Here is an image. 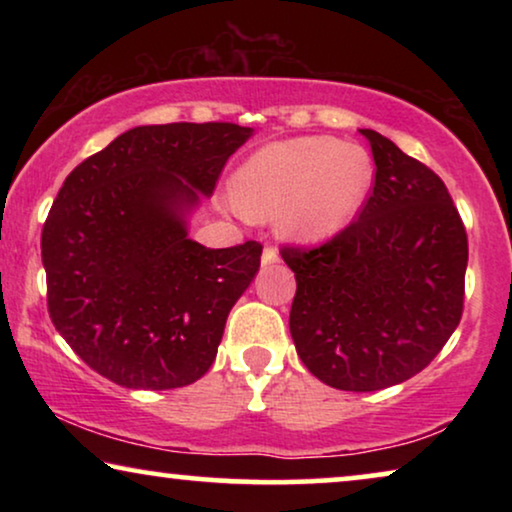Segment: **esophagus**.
I'll use <instances>...</instances> for the list:
<instances>
[{
    "label": "esophagus",
    "instance_id": "1",
    "mask_svg": "<svg viewBox=\"0 0 512 512\" xmlns=\"http://www.w3.org/2000/svg\"><path fill=\"white\" fill-rule=\"evenodd\" d=\"M275 263H279L277 249L265 247V249H263V256H261V265H263V268H268V265H275Z\"/></svg>",
    "mask_w": 512,
    "mask_h": 512
}]
</instances>
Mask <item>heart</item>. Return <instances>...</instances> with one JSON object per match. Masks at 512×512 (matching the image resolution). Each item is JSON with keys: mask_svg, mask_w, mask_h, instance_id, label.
<instances>
[{"mask_svg": "<svg viewBox=\"0 0 512 512\" xmlns=\"http://www.w3.org/2000/svg\"><path fill=\"white\" fill-rule=\"evenodd\" d=\"M375 179L370 153L335 137H296L263 146L233 177L237 209L249 219L277 214L289 240L319 242L345 230Z\"/></svg>", "mask_w": 512, "mask_h": 512, "instance_id": "obj_1", "label": "heart"}]
</instances>
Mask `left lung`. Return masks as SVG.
<instances>
[{"mask_svg":"<svg viewBox=\"0 0 512 512\" xmlns=\"http://www.w3.org/2000/svg\"><path fill=\"white\" fill-rule=\"evenodd\" d=\"M375 186L359 219L314 249L284 247L296 275L289 328L328 387L377 391L433 361L464 310L468 240L436 172L391 139L361 130Z\"/></svg>","mask_w":512,"mask_h":512,"instance_id":"8db88e82","label":"left lung"}]
</instances>
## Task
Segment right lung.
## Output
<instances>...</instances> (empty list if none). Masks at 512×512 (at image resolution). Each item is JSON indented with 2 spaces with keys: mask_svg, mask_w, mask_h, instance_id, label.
I'll return each instance as SVG.
<instances>
[{
  "mask_svg": "<svg viewBox=\"0 0 512 512\" xmlns=\"http://www.w3.org/2000/svg\"><path fill=\"white\" fill-rule=\"evenodd\" d=\"M251 135L235 123L139 125L65 179L41 233L48 312L95 373L163 391L214 363L263 247L207 249L188 226Z\"/></svg>",
  "mask_w": 512,
  "mask_h": 512,
  "instance_id": "add662e5",
  "label": "right lung"
}]
</instances>
